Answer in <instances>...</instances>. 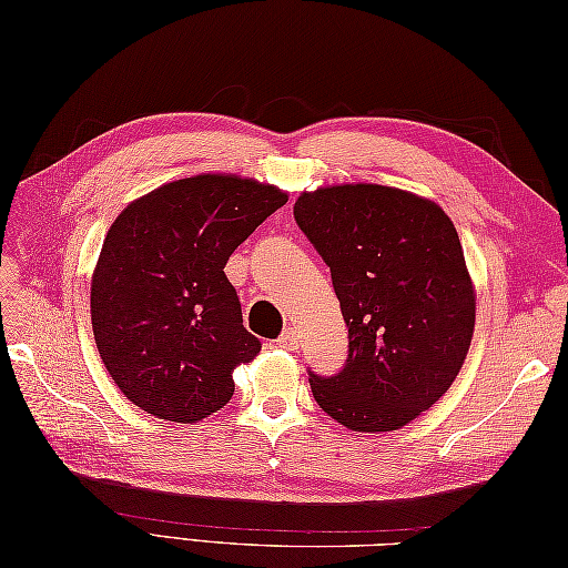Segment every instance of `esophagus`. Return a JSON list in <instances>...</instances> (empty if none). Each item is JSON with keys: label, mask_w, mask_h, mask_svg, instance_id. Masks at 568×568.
Instances as JSON below:
<instances>
[{"label": "esophagus", "mask_w": 568, "mask_h": 568, "mask_svg": "<svg viewBox=\"0 0 568 568\" xmlns=\"http://www.w3.org/2000/svg\"><path fill=\"white\" fill-rule=\"evenodd\" d=\"M277 346L287 348V352H297L300 348V334L295 327H287L281 336H277Z\"/></svg>", "instance_id": "34e87169"}]
</instances>
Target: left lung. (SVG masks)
<instances>
[{
    "label": "left lung",
    "mask_w": 568,
    "mask_h": 568,
    "mask_svg": "<svg viewBox=\"0 0 568 568\" xmlns=\"http://www.w3.org/2000/svg\"><path fill=\"white\" fill-rule=\"evenodd\" d=\"M295 222L329 265L348 327L346 364L310 371L317 405L354 432H390L449 390L468 354L476 295L439 204L385 185L297 197Z\"/></svg>",
    "instance_id": "left-lung-1"
}]
</instances>
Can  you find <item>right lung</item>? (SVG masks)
<instances>
[{
	"label": "right lung",
	"mask_w": 568,
	"mask_h": 568,
	"mask_svg": "<svg viewBox=\"0 0 568 568\" xmlns=\"http://www.w3.org/2000/svg\"><path fill=\"white\" fill-rule=\"evenodd\" d=\"M287 202L239 175H195L124 207L92 275V332L131 403L192 425L234 395L232 371L261 352L224 265Z\"/></svg>",
	"instance_id": "1"
}]
</instances>
